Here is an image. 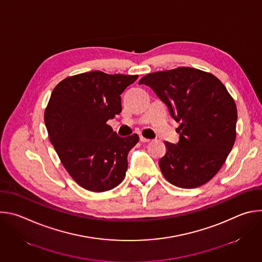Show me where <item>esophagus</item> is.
Instances as JSON below:
<instances>
[{
	"label": "esophagus",
	"mask_w": 262,
	"mask_h": 262,
	"mask_svg": "<svg viewBox=\"0 0 262 262\" xmlns=\"http://www.w3.org/2000/svg\"><path fill=\"white\" fill-rule=\"evenodd\" d=\"M140 141L142 143H148V142H150V139H147V138H145L143 136H140Z\"/></svg>",
	"instance_id": "esophagus-1"
}]
</instances>
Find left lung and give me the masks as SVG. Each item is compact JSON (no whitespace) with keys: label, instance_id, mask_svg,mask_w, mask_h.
Wrapping results in <instances>:
<instances>
[{"label":"left lung","instance_id":"left-lung-1","mask_svg":"<svg viewBox=\"0 0 262 262\" xmlns=\"http://www.w3.org/2000/svg\"><path fill=\"white\" fill-rule=\"evenodd\" d=\"M139 84L150 87L179 123L178 143L166 142L159 163L165 178L182 189L209 181L236 137L237 110L226 87L213 74L191 67L149 73Z\"/></svg>","mask_w":262,"mask_h":262}]
</instances>
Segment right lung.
Segmentation results:
<instances>
[{
	"instance_id": "obj_1",
	"label": "right lung",
	"mask_w": 262,
	"mask_h": 262,
	"mask_svg": "<svg viewBox=\"0 0 262 262\" xmlns=\"http://www.w3.org/2000/svg\"><path fill=\"white\" fill-rule=\"evenodd\" d=\"M137 79L95 70L64 79L52 92L45 112L51 143L69 175L88 191L112 190L125 177L139 136L119 137L106 121L120 114V95Z\"/></svg>"
}]
</instances>
